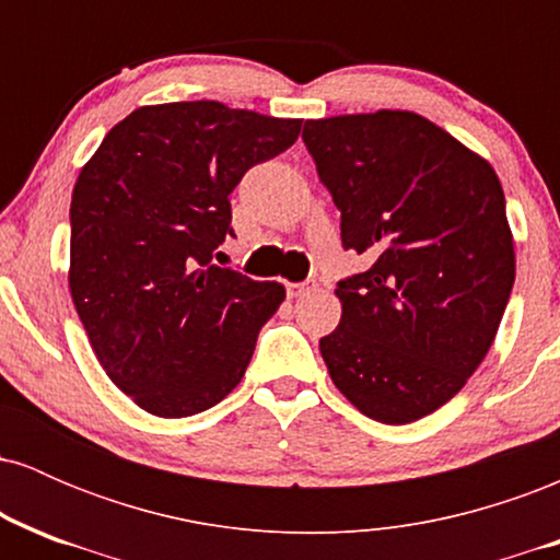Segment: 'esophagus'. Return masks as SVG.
<instances>
[{
	"label": "esophagus",
	"mask_w": 560,
	"mask_h": 560,
	"mask_svg": "<svg viewBox=\"0 0 560 560\" xmlns=\"http://www.w3.org/2000/svg\"><path fill=\"white\" fill-rule=\"evenodd\" d=\"M313 287H316V281H287V294L289 298H300V294H305Z\"/></svg>",
	"instance_id": "34e87169"
}]
</instances>
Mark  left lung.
<instances>
[{"label": "left lung", "instance_id": "obj_1", "mask_svg": "<svg viewBox=\"0 0 560 560\" xmlns=\"http://www.w3.org/2000/svg\"><path fill=\"white\" fill-rule=\"evenodd\" d=\"M342 244L371 266L339 281V326L320 337L329 376L369 419L410 423L466 387L503 318L516 253L498 173L423 115L307 120Z\"/></svg>", "mask_w": 560, "mask_h": 560}]
</instances>
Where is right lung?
Returning a JSON list of instances; mask_svg holds the SVG:
<instances>
[{"mask_svg":"<svg viewBox=\"0 0 560 560\" xmlns=\"http://www.w3.org/2000/svg\"><path fill=\"white\" fill-rule=\"evenodd\" d=\"M300 126L213 100L144 105L75 178L70 298L96 361L147 413L195 416L242 382L284 287L210 258L244 171L292 147Z\"/></svg>","mask_w":560,"mask_h":560,"instance_id":"right-lung-1","label":"right lung"}]
</instances>
